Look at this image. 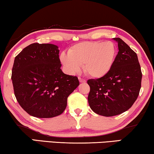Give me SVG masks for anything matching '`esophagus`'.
I'll return each instance as SVG.
<instances>
[{
  "instance_id": "obj_1",
  "label": "esophagus",
  "mask_w": 154,
  "mask_h": 154,
  "mask_svg": "<svg viewBox=\"0 0 154 154\" xmlns=\"http://www.w3.org/2000/svg\"><path fill=\"white\" fill-rule=\"evenodd\" d=\"M79 81H80V83H85V82H86V81H85V79H82V78H79Z\"/></svg>"
}]
</instances>
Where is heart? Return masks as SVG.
Listing matches in <instances>:
<instances>
[{
    "label": "heart",
    "instance_id": "b5f03b06",
    "mask_svg": "<svg viewBox=\"0 0 154 154\" xmlns=\"http://www.w3.org/2000/svg\"><path fill=\"white\" fill-rule=\"evenodd\" d=\"M116 55V47L112 42H83L73 46L69 53H61L60 59L71 73H79L83 65L87 75L100 78L112 67Z\"/></svg>",
    "mask_w": 154,
    "mask_h": 154
}]
</instances>
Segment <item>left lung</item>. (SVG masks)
I'll return each mask as SVG.
<instances>
[{
	"mask_svg": "<svg viewBox=\"0 0 154 154\" xmlns=\"http://www.w3.org/2000/svg\"><path fill=\"white\" fill-rule=\"evenodd\" d=\"M119 51L107 74L87 81L90 86L88 100L97 115L112 117L128 110L139 96L142 73L137 54L120 38Z\"/></svg>",
	"mask_w": 154,
	"mask_h": 154,
	"instance_id": "obj_1",
	"label": "left lung"
}]
</instances>
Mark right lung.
Wrapping results in <instances>:
<instances>
[{
	"mask_svg": "<svg viewBox=\"0 0 154 154\" xmlns=\"http://www.w3.org/2000/svg\"><path fill=\"white\" fill-rule=\"evenodd\" d=\"M59 50L51 44L33 43L16 56L11 79L14 93L26 112L38 118L61 115L79 85L77 76L63 73Z\"/></svg>",
	"mask_w": 154,
	"mask_h": 154,
	"instance_id": "obj_1",
	"label": "right lung"
}]
</instances>
